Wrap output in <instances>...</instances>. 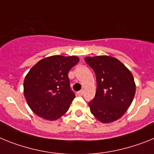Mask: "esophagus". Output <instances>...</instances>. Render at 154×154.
Segmentation results:
<instances>
[{"label":"esophagus","instance_id":"1","mask_svg":"<svg viewBox=\"0 0 154 154\" xmlns=\"http://www.w3.org/2000/svg\"><path fill=\"white\" fill-rule=\"evenodd\" d=\"M83 94H84V90H81V91H79L77 92V94H78V95H80V96H82Z\"/></svg>","mask_w":154,"mask_h":154}]
</instances>
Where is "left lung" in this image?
<instances>
[{"label":"left lung","mask_w":154,"mask_h":154,"mask_svg":"<svg viewBox=\"0 0 154 154\" xmlns=\"http://www.w3.org/2000/svg\"><path fill=\"white\" fill-rule=\"evenodd\" d=\"M85 60L94 71L97 81L95 97L88 104L91 114L103 123L116 121L133 102L136 93L133 74L115 57H87Z\"/></svg>","instance_id":"1"}]
</instances>
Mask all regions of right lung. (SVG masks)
Wrapping results in <instances>:
<instances>
[{
	"label": "right lung",
	"instance_id": "obj_1",
	"mask_svg": "<svg viewBox=\"0 0 154 154\" xmlns=\"http://www.w3.org/2000/svg\"><path fill=\"white\" fill-rule=\"evenodd\" d=\"M78 62L76 56L56 55L42 59L31 68L24 80V95L35 114L54 121L67 112L75 97L68 73Z\"/></svg>",
	"mask_w": 154,
	"mask_h": 154
}]
</instances>
